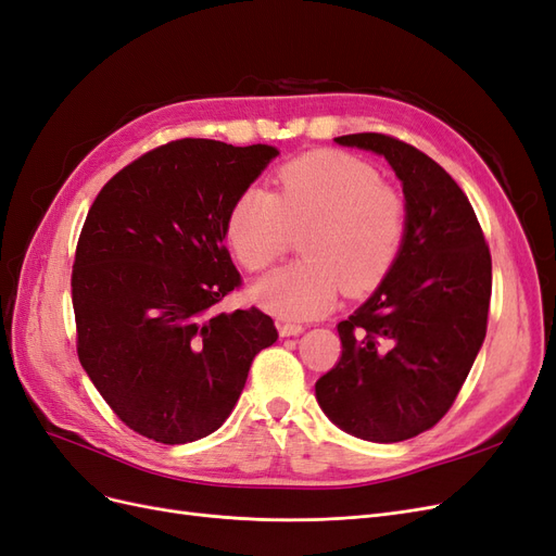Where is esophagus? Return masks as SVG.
Here are the masks:
<instances>
[{
  "mask_svg": "<svg viewBox=\"0 0 556 556\" xmlns=\"http://www.w3.org/2000/svg\"><path fill=\"white\" fill-rule=\"evenodd\" d=\"M301 331H304V327L294 325V323H280L278 325V333L282 336V339H288V336H299Z\"/></svg>",
  "mask_w": 556,
  "mask_h": 556,
  "instance_id": "esophagus-1",
  "label": "esophagus"
}]
</instances>
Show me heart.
<instances>
[{"label":"heart","mask_w":556,"mask_h":556,"mask_svg":"<svg viewBox=\"0 0 556 556\" xmlns=\"http://www.w3.org/2000/svg\"><path fill=\"white\" fill-rule=\"evenodd\" d=\"M276 185V194L245 188L227 215V241L248 271L276 264L306 231L304 262L252 288L262 308L311 319L336 304L341 288L364 294L392 271L408 237V206L371 164L339 150H313L282 164Z\"/></svg>","instance_id":"1"}]
</instances>
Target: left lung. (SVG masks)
Masks as SVG:
<instances>
[{"mask_svg": "<svg viewBox=\"0 0 556 556\" xmlns=\"http://www.w3.org/2000/svg\"><path fill=\"white\" fill-rule=\"evenodd\" d=\"M336 143L374 150L403 185L408 237L392 271L343 323L341 357L315 382L336 427L399 443L439 425L486 333L492 255L468 197L422 150L364 131Z\"/></svg>", "mask_w": 556, "mask_h": 556, "instance_id": "8db88e82", "label": "left lung"}]
</instances>
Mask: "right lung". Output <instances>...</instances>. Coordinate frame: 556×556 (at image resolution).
Segmentation results:
<instances>
[{
    "instance_id": "add662e5",
    "label": "right lung",
    "mask_w": 556,
    "mask_h": 556,
    "mask_svg": "<svg viewBox=\"0 0 556 556\" xmlns=\"http://www.w3.org/2000/svg\"><path fill=\"white\" fill-rule=\"evenodd\" d=\"M276 155L262 143H164L117 172L88 211L72 271L78 359L150 441L220 429L252 359L278 339L255 306L215 311L243 282L225 245L229 208Z\"/></svg>"
}]
</instances>
